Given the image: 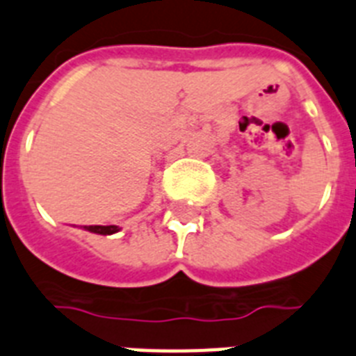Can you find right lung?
<instances>
[{
  "mask_svg": "<svg viewBox=\"0 0 356 356\" xmlns=\"http://www.w3.org/2000/svg\"><path fill=\"white\" fill-rule=\"evenodd\" d=\"M87 231H90V233H98V234H113L118 231V227H116V225H89Z\"/></svg>",
  "mask_w": 356,
  "mask_h": 356,
  "instance_id": "right-lung-1",
  "label": "right lung"
}]
</instances>
